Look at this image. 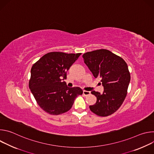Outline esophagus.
<instances>
[{
	"label": "esophagus",
	"instance_id": "1",
	"mask_svg": "<svg viewBox=\"0 0 154 154\" xmlns=\"http://www.w3.org/2000/svg\"><path fill=\"white\" fill-rule=\"evenodd\" d=\"M83 95L85 96H88V95H90V94H91V93H90V91H83Z\"/></svg>",
	"mask_w": 154,
	"mask_h": 154
}]
</instances>
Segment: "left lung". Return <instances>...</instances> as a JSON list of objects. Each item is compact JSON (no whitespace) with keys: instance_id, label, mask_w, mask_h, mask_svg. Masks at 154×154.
Wrapping results in <instances>:
<instances>
[{"instance_id":"left-lung-1","label":"left lung","mask_w":154,"mask_h":154,"mask_svg":"<svg viewBox=\"0 0 154 154\" xmlns=\"http://www.w3.org/2000/svg\"><path fill=\"white\" fill-rule=\"evenodd\" d=\"M84 63L95 78L100 77L103 92L91 91L96 103L90 106L91 111L99 116L114 113L122 104L130 81L127 64L120 57L106 49L88 52L83 55Z\"/></svg>"}]
</instances>
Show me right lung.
<instances>
[{"mask_svg": "<svg viewBox=\"0 0 154 154\" xmlns=\"http://www.w3.org/2000/svg\"><path fill=\"white\" fill-rule=\"evenodd\" d=\"M81 54L49 52L32 67L29 88L38 104L48 113L58 115L68 112L76 97L82 94L80 88H69L63 81Z\"/></svg>", "mask_w": 154, "mask_h": 154, "instance_id": "add662e5", "label": "right lung"}]
</instances>
